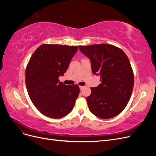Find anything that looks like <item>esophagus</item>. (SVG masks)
Wrapping results in <instances>:
<instances>
[{
  "mask_svg": "<svg viewBox=\"0 0 156 156\" xmlns=\"http://www.w3.org/2000/svg\"><path fill=\"white\" fill-rule=\"evenodd\" d=\"M84 88V87H83V86H80V87H79V88H80V90H83Z\"/></svg>",
  "mask_w": 156,
  "mask_h": 156,
  "instance_id": "obj_1",
  "label": "esophagus"
}]
</instances>
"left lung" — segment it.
<instances>
[{"label":"left lung","instance_id":"1","mask_svg":"<svg viewBox=\"0 0 156 156\" xmlns=\"http://www.w3.org/2000/svg\"><path fill=\"white\" fill-rule=\"evenodd\" d=\"M79 50L90 60L94 75L101 82L91 88L87 98L90 111L103 119L119 115L126 107L134 85V75L129 60L124 52L106 44L79 46Z\"/></svg>","mask_w":156,"mask_h":156}]
</instances>
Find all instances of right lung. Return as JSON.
<instances>
[{"mask_svg": "<svg viewBox=\"0 0 156 156\" xmlns=\"http://www.w3.org/2000/svg\"><path fill=\"white\" fill-rule=\"evenodd\" d=\"M78 46L43 44L32 54L27 64L25 83L28 94L42 114L58 119L72 111L80 89L66 85L58 77L66 72Z\"/></svg>", "mask_w": 156, "mask_h": 156, "instance_id": "1", "label": "right lung"}]
</instances>
